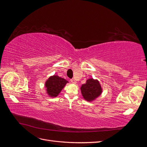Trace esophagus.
I'll use <instances>...</instances> for the list:
<instances>
[{
  "label": "esophagus",
  "mask_w": 147,
  "mask_h": 147,
  "mask_svg": "<svg viewBox=\"0 0 147 147\" xmlns=\"http://www.w3.org/2000/svg\"><path fill=\"white\" fill-rule=\"evenodd\" d=\"M70 82L73 83H76V81H75V80H74V78L73 79H71L70 80Z\"/></svg>",
  "instance_id": "34e87169"
}]
</instances>
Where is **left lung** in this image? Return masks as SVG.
Returning <instances> with one entry per match:
<instances>
[{"label": "left lung", "instance_id": "left-lung-1", "mask_svg": "<svg viewBox=\"0 0 147 147\" xmlns=\"http://www.w3.org/2000/svg\"><path fill=\"white\" fill-rule=\"evenodd\" d=\"M82 94L83 98L88 101H92L99 96L102 93V88L99 82L93 78L88 79L85 84L81 87Z\"/></svg>", "mask_w": 147, "mask_h": 147}]
</instances>
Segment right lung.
<instances>
[{
  "mask_svg": "<svg viewBox=\"0 0 147 147\" xmlns=\"http://www.w3.org/2000/svg\"><path fill=\"white\" fill-rule=\"evenodd\" d=\"M68 82L57 75H53L48 79L45 83V87L48 94L50 97H56Z\"/></svg>",
  "mask_w": 147,
  "mask_h": 147,
  "instance_id": "1",
  "label": "right lung"
}]
</instances>
